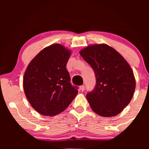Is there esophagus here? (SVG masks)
<instances>
[{"label":"esophagus","mask_w":149,"mask_h":149,"mask_svg":"<svg viewBox=\"0 0 149 149\" xmlns=\"http://www.w3.org/2000/svg\"><path fill=\"white\" fill-rule=\"evenodd\" d=\"M80 90H81L82 92H83L85 90V86L84 85H81V86H80Z\"/></svg>","instance_id":"34e87169"}]
</instances>
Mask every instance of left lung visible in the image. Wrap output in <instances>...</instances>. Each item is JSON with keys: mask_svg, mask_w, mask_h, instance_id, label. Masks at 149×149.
<instances>
[{"mask_svg": "<svg viewBox=\"0 0 149 149\" xmlns=\"http://www.w3.org/2000/svg\"><path fill=\"white\" fill-rule=\"evenodd\" d=\"M80 54L96 76L95 88L86 95L92 111L103 117L117 116L130 102L136 88L130 64L107 44L90 45Z\"/></svg>", "mask_w": 149, "mask_h": 149, "instance_id": "8db88e82", "label": "left lung"}]
</instances>
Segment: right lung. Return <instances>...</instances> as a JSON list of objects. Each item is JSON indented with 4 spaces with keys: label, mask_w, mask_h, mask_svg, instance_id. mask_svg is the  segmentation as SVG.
<instances>
[{
    "label": "right lung",
    "mask_w": 149,
    "mask_h": 149,
    "mask_svg": "<svg viewBox=\"0 0 149 149\" xmlns=\"http://www.w3.org/2000/svg\"><path fill=\"white\" fill-rule=\"evenodd\" d=\"M71 51L60 44L42 49L30 61L23 78L26 97L40 114L54 116L64 111L78 94L70 83L66 64Z\"/></svg>",
    "instance_id": "1"
}]
</instances>
